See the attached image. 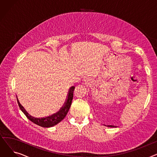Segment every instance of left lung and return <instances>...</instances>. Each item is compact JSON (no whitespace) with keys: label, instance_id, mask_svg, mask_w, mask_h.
I'll return each instance as SVG.
<instances>
[{"label":"left lung","instance_id":"1","mask_svg":"<svg viewBox=\"0 0 157 157\" xmlns=\"http://www.w3.org/2000/svg\"><path fill=\"white\" fill-rule=\"evenodd\" d=\"M108 126H109V127H113V125H108Z\"/></svg>","mask_w":157,"mask_h":157}]
</instances>
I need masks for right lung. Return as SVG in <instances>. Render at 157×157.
<instances>
[{
  "instance_id": "right-lung-1",
  "label": "right lung",
  "mask_w": 157,
  "mask_h": 157,
  "mask_svg": "<svg viewBox=\"0 0 157 157\" xmlns=\"http://www.w3.org/2000/svg\"><path fill=\"white\" fill-rule=\"evenodd\" d=\"M74 88H75V86H71L69 88L67 97V99H66L61 109L59 110V111H58L56 113H55L51 115V116L47 117H43L40 118H35L34 117L31 116V115L25 110V109L24 108V107L20 103L18 98H17V102L20 109L23 111V113L25 114L27 118L29 120H30L32 122L42 127H45V128L52 127L58 124L59 122H60L65 117L66 115H67L70 109V107L71 105Z\"/></svg>"
}]
</instances>
